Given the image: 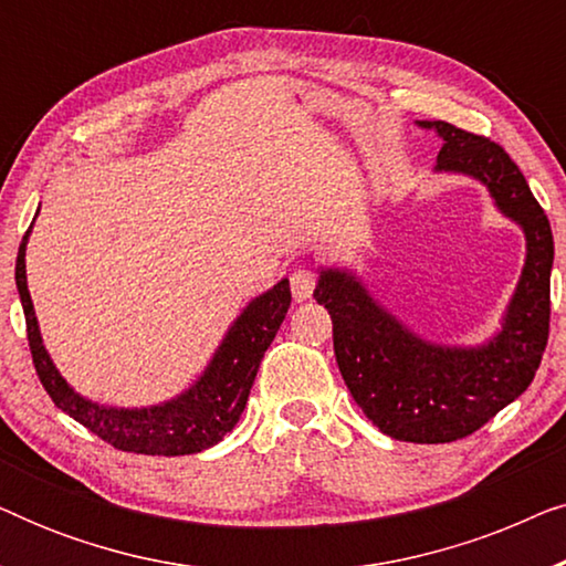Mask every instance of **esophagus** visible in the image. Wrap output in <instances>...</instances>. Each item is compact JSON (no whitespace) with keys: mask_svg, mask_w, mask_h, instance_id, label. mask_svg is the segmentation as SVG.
Here are the masks:
<instances>
[{"mask_svg":"<svg viewBox=\"0 0 566 566\" xmlns=\"http://www.w3.org/2000/svg\"><path fill=\"white\" fill-rule=\"evenodd\" d=\"M314 289H316V273H314V270H308V268L293 270V273H291V293H293V298L298 301V304H301V301L312 298Z\"/></svg>","mask_w":566,"mask_h":566,"instance_id":"obj_1","label":"esophagus"}]
</instances>
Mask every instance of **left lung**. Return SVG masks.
Wrapping results in <instances>:
<instances>
[{
	"label": "left lung",
	"mask_w": 566,
	"mask_h": 566,
	"mask_svg": "<svg viewBox=\"0 0 566 566\" xmlns=\"http://www.w3.org/2000/svg\"><path fill=\"white\" fill-rule=\"evenodd\" d=\"M432 172L482 182L497 211L523 229L525 262L500 329L482 345L424 339L394 316L350 268H319L314 298L332 316L335 358L353 399L378 430L407 443H451L490 422L536 376L548 339L554 237L544 208L500 144L446 120Z\"/></svg>",
	"instance_id": "left-lung-1"
}]
</instances>
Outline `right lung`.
Instances as JSON below:
<instances>
[{
	"instance_id": "right-lung-1",
	"label": "right lung",
	"mask_w": 566,
	"mask_h": 566,
	"mask_svg": "<svg viewBox=\"0 0 566 566\" xmlns=\"http://www.w3.org/2000/svg\"><path fill=\"white\" fill-rule=\"evenodd\" d=\"M38 216V213H35ZM35 221V219H33ZM33 223L22 237L14 265V283L22 301L28 324V343L43 389L49 391L61 412L74 417L97 438L120 451L146 455H188L200 453L219 443L239 422L244 412L247 397L258 376L260 360L273 343L275 332L289 314L291 289L289 277L275 283L273 289L260 293L242 308V314L231 322L213 358L208 360L196 381L177 397L159 401L151 407H113L99 405L74 391V386L59 374L56 363L45 350L41 327L28 291L25 250Z\"/></svg>"
}]
</instances>
